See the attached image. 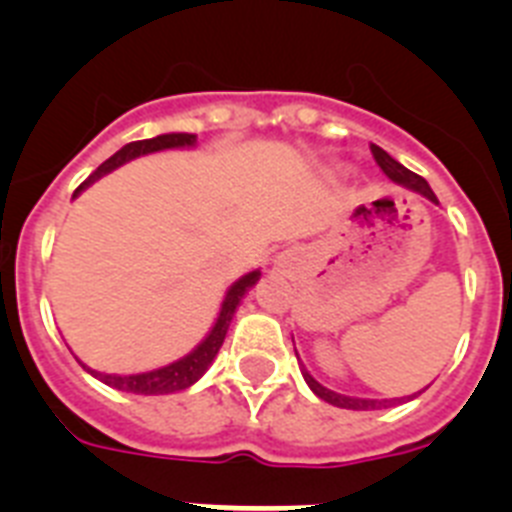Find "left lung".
<instances>
[{
  "instance_id": "8db88e82",
  "label": "left lung",
  "mask_w": 512,
  "mask_h": 512,
  "mask_svg": "<svg viewBox=\"0 0 512 512\" xmlns=\"http://www.w3.org/2000/svg\"><path fill=\"white\" fill-rule=\"evenodd\" d=\"M372 150V158H375V163L380 165L382 173L390 178V181H395L398 186H405L411 188V191L421 193V196H426L428 201H434V204H439V199H436V193L431 191V186H428L426 181H423L421 176H416L413 170H408L405 165H400L398 160L390 158L382 147L377 145H370ZM303 377H306L308 388L313 390V393L319 395L321 400H326V403L336 405V408H349V411H375V408H388L393 400H367V398H349V395H342V393H334V390L324 388L321 382L313 380L311 375H308L306 370H303Z\"/></svg>"
}]
</instances>
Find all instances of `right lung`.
<instances>
[{
	"mask_svg": "<svg viewBox=\"0 0 512 512\" xmlns=\"http://www.w3.org/2000/svg\"><path fill=\"white\" fill-rule=\"evenodd\" d=\"M193 142H196V135H186V132H170V135H158L153 137V140L130 142V145H124L122 150H117L112 158L104 160V163H101L99 168H96L94 173H91V176L76 188L73 196H78V193L84 191L86 186H91V183H94L96 178L104 176V173H109V170L119 168V165L124 163H130V160L140 158V155L158 153V150H168V147H191ZM257 280H260V270H252V273L242 275V278L227 290V296H224L222 311H219V319H216L214 329L209 331V336H206L199 347L193 349L191 354H186L183 359H178V362H170V365L160 367V370L140 372V375H101V372L89 370V367H86V370H89L94 377H99L104 385L124 390V393L168 395V393H178V390L191 388L193 382L199 380V377L209 370L211 362H214L216 352H219V347L224 344V336H227V329L229 324H232V316L234 311H237L239 301L245 298V293L257 283Z\"/></svg>",
	"mask_w": 512,
	"mask_h": 512,
	"instance_id": "right-lung-1",
	"label": "right lung"
}]
</instances>
